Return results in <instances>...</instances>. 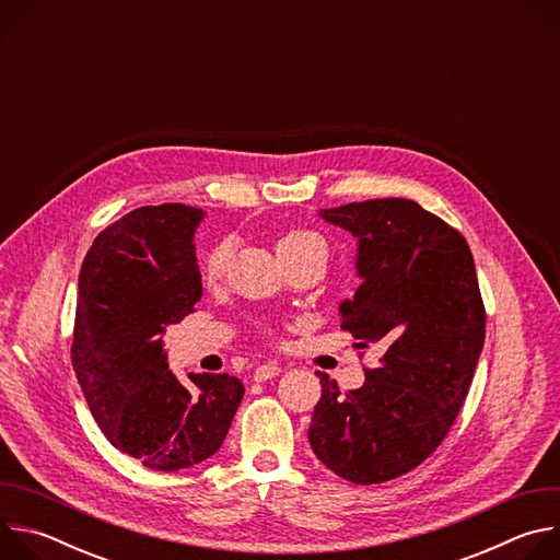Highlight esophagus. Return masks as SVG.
Segmentation results:
<instances>
[{"label":"esophagus","mask_w":560,"mask_h":560,"mask_svg":"<svg viewBox=\"0 0 560 560\" xmlns=\"http://www.w3.org/2000/svg\"><path fill=\"white\" fill-rule=\"evenodd\" d=\"M279 372H281V368H279L277 363H264V365H259V368L253 372V378H255L257 383H264V381L277 376Z\"/></svg>","instance_id":"esophagus-1"}]
</instances>
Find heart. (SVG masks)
Here are the masks:
<instances>
[{"label":"heart","instance_id":"heart-1","mask_svg":"<svg viewBox=\"0 0 560 560\" xmlns=\"http://www.w3.org/2000/svg\"><path fill=\"white\" fill-rule=\"evenodd\" d=\"M310 250H318V253H328V246H326V238L314 232V230H307V228H294L290 232H285L281 236L279 242V255H301V253H310ZM230 255H232V246L230 242H219L214 244L206 259H203V279L206 281H217L223 277L225 272V266L230 261Z\"/></svg>","mask_w":560,"mask_h":560}]
</instances>
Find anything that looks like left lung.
<instances>
[{
  "mask_svg": "<svg viewBox=\"0 0 560 560\" xmlns=\"http://www.w3.org/2000/svg\"><path fill=\"white\" fill-rule=\"evenodd\" d=\"M357 238L361 285L341 301V328L381 352L359 389L324 372L307 439L357 486L421 465L450 432L486 341V307L465 236L410 199L318 210Z\"/></svg>",
  "mask_w": 560,
  "mask_h": 560,
  "instance_id": "1",
  "label": "left lung"
}]
</instances>
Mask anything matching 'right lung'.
I'll use <instances>...</instances> for the list:
<instances>
[{
  "mask_svg": "<svg viewBox=\"0 0 560 560\" xmlns=\"http://www.w3.org/2000/svg\"><path fill=\"white\" fill-rule=\"evenodd\" d=\"M201 219L184 203L137 208L97 234L79 272L77 381L106 439L159 471L210 458L244 398L230 374H188L184 385L164 352L166 328L203 292L192 244Z\"/></svg>",
  "mask_w": 560,
  "mask_h": 560,
  "instance_id": "add662e5",
  "label": "right lung"
}]
</instances>
